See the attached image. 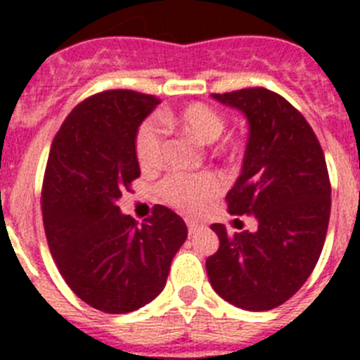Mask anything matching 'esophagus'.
<instances>
[{
    "label": "esophagus",
    "mask_w": 360,
    "mask_h": 360,
    "mask_svg": "<svg viewBox=\"0 0 360 360\" xmlns=\"http://www.w3.org/2000/svg\"><path fill=\"white\" fill-rule=\"evenodd\" d=\"M186 225H187V231H189V234H196V232L203 227L202 224H198V221H195V219H186Z\"/></svg>",
    "instance_id": "1"
}]
</instances>
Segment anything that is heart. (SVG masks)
Instances as JSON below:
<instances>
[{
    "instance_id": "obj_1",
    "label": "heart",
    "mask_w": 360,
    "mask_h": 360,
    "mask_svg": "<svg viewBox=\"0 0 360 360\" xmlns=\"http://www.w3.org/2000/svg\"><path fill=\"white\" fill-rule=\"evenodd\" d=\"M178 131L198 141L212 144L225 129V119L211 106L193 103L176 111H160L157 119H148L135 133V157L144 171L158 169L164 162V131ZM241 146L234 141L221 144L219 153L229 158L238 157ZM221 193V182L216 174L173 173L160 184V196L178 211L195 214L205 209Z\"/></svg>"
}]
</instances>
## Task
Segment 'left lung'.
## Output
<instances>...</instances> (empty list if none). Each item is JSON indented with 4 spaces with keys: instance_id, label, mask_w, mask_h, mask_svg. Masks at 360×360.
Instances as JSON below:
<instances>
[{
    "instance_id": "8db88e82",
    "label": "left lung",
    "mask_w": 360,
    "mask_h": 360,
    "mask_svg": "<svg viewBox=\"0 0 360 360\" xmlns=\"http://www.w3.org/2000/svg\"><path fill=\"white\" fill-rule=\"evenodd\" d=\"M247 115L243 169L227 195L229 212L252 216L256 232L211 225L219 249L207 276L219 297L243 310H272L303 287L328 231L332 186L324 153L301 111L266 88L214 94Z\"/></svg>"
}]
</instances>
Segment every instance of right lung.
<instances>
[{
  "label": "right lung",
  "mask_w": 360,
  "mask_h": 360,
  "mask_svg": "<svg viewBox=\"0 0 360 360\" xmlns=\"http://www.w3.org/2000/svg\"><path fill=\"white\" fill-rule=\"evenodd\" d=\"M160 103L155 95L106 90L70 111L50 148L41 211L50 252L72 292L106 314H128L165 287L187 238L164 205L139 225L117 200L141 176L135 133Z\"/></svg>",
  "instance_id": "add662e5"
}]
</instances>
